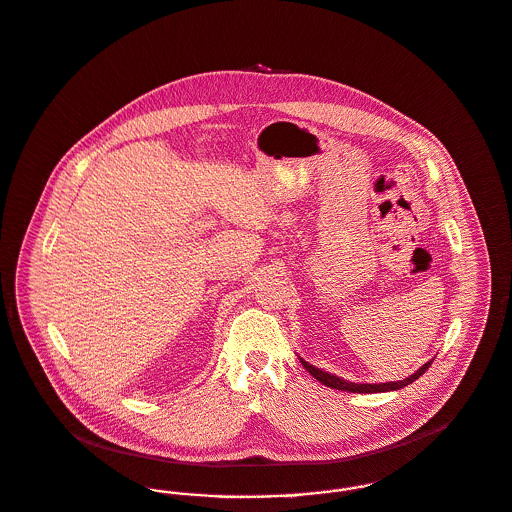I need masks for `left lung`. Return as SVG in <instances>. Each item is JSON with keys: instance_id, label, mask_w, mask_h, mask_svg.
I'll return each instance as SVG.
<instances>
[{"instance_id": "8db88e82", "label": "left lung", "mask_w": 512, "mask_h": 512, "mask_svg": "<svg viewBox=\"0 0 512 512\" xmlns=\"http://www.w3.org/2000/svg\"><path fill=\"white\" fill-rule=\"evenodd\" d=\"M300 363H302L304 369H306L316 381H320L322 385H326V387H330V389H338V391H347V393H387V391H398V389L410 385L412 381H416L420 375H424L426 369L432 365V361L424 363L414 375H410V377L404 379V381H397V383L391 381V383H381V385H357V383L343 381L340 377L330 375V373H326V371H320V369H316L314 365H310V363H306V361H302V359H300Z\"/></svg>"}]
</instances>
